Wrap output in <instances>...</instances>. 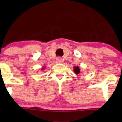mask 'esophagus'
<instances>
[{"label":"esophagus","instance_id":"34e87169","mask_svg":"<svg viewBox=\"0 0 122 122\" xmlns=\"http://www.w3.org/2000/svg\"><path fill=\"white\" fill-rule=\"evenodd\" d=\"M56 61L58 62V63H61V62H62V58H61V57H58L57 58H56Z\"/></svg>","mask_w":122,"mask_h":122}]
</instances>
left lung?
Segmentation results:
<instances>
[{"instance_id": "obj_1", "label": "left lung", "mask_w": 122, "mask_h": 122, "mask_svg": "<svg viewBox=\"0 0 122 122\" xmlns=\"http://www.w3.org/2000/svg\"><path fill=\"white\" fill-rule=\"evenodd\" d=\"M74 72L76 74H78L80 73V70L79 67L77 66V67H74Z\"/></svg>"}]
</instances>
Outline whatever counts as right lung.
Here are the masks:
<instances>
[{"label":"right lung","mask_w":122,"mask_h":122,"mask_svg":"<svg viewBox=\"0 0 122 122\" xmlns=\"http://www.w3.org/2000/svg\"><path fill=\"white\" fill-rule=\"evenodd\" d=\"M44 68H45V67H43V68H42V70H44Z\"/></svg>","instance_id":"add662e5"}]
</instances>
